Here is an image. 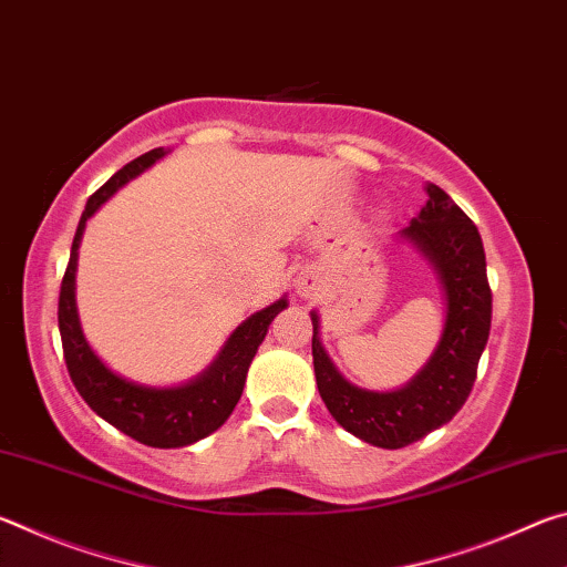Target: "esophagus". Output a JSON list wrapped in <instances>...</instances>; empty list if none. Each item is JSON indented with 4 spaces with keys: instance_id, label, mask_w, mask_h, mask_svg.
I'll use <instances>...</instances> for the list:
<instances>
[{
    "instance_id": "1",
    "label": "esophagus",
    "mask_w": 567,
    "mask_h": 567,
    "mask_svg": "<svg viewBox=\"0 0 567 567\" xmlns=\"http://www.w3.org/2000/svg\"><path fill=\"white\" fill-rule=\"evenodd\" d=\"M295 290L300 297H315L320 290L318 277H315L312 272H300V277L295 280Z\"/></svg>"
}]
</instances>
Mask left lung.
<instances>
[{
  "mask_svg": "<svg viewBox=\"0 0 567 567\" xmlns=\"http://www.w3.org/2000/svg\"><path fill=\"white\" fill-rule=\"evenodd\" d=\"M427 197L420 215L400 233L435 265L447 297L443 338L420 375L395 392L354 388L322 350L320 320L312 312V362L320 398L348 433L385 450L417 443L455 417L473 390L480 354L491 334L493 292L477 227L445 189L427 185Z\"/></svg>",
  "mask_w": 567,
  "mask_h": 567,
  "instance_id": "8db88e82",
  "label": "left lung"
}]
</instances>
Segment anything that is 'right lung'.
Here are the masks:
<instances>
[{"mask_svg": "<svg viewBox=\"0 0 567 567\" xmlns=\"http://www.w3.org/2000/svg\"><path fill=\"white\" fill-rule=\"evenodd\" d=\"M165 155V150L157 147L132 159L124 165L117 175H112L104 185L87 199L76 235L72 243L70 262L62 277L60 287V307H56V320H60L62 350L66 372L74 382V388L84 402L97 412L102 420L122 430L142 445L150 447H185L207 437L209 433L223 425L233 415L239 395H243L247 368L252 362L257 348L265 340L267 328L275 320L277 312H282L287 300H277L275 305L265 307L252 318L245 320L239 328L229 334L223 352L217 354L203 378L182 388H145L114 375L110 368L92 352L84 340L80 318H76L74 305V270H76V249H80L84 223L97 213L104 199L112 197L124 182L137 177L142 169H147L152 162Z\"/></svg>", "mask_w": 567, "mask_h": 567, "instance_id": "right-lung-1", "label": "right lung"}]
</instances>
